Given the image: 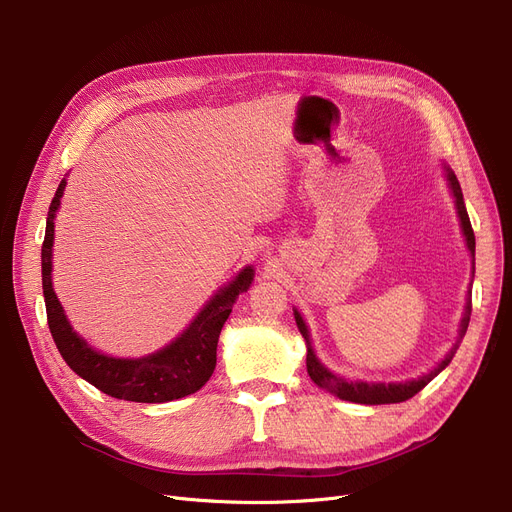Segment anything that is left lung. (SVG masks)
<instances>
[{"label":"left lung","instance_id":"obj_1","mask_svg":"<svg viewBox=\"0 0 512 512\" xmlns=\"http://www.w3.org/2000/svg\"><path fill=\"white\" fill-rule=\"evenodd\" d=\"M442 170H444V178L448 182L450 195L454 197V207H456V215H459L461 222V232L465 236V245L467 251L471 253V261H473V272H471V286H473V274H475V234L469 222L467 215V207H465V199H463V191L461 184L456 180L452 168L442 161ZM471 286L467 290V301H465V309H463V317L459 324V338L452 344L450 353L432 369L429 373L419 375V378L413 380H405V382H365V380H346L342 378L340 373H334L332 369H328L321 359L317 357L313 342H311V334H309V326L305 324L303 315L299 313L297 307H292L294 311V319H297V328L305 338L307 344V373L309 378L319 386L324 388L326 392L338 396L340 400H348V402H357V405H392V402H402L409 400L411 396H415L419 390H423L429 382H432L440 371H444L448 367V363L452 361L456 348H459L467 328H469V319H471Z\"/></svg>","mask_w":512,"mask_h":512}]
</instances>
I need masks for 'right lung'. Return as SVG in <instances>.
<instances>
[{
  "label": "right lung",
  "mask_w": 512,
  "mask_h": 512,
  "mask_svg": "<svg viewBox=\"0 0 512 512\" xmlns=\"http://www.w3.org/2000/svg\"><path fill=\"white\" fill-rule=\"evenodd\" d=\"M64 188L66 178H62L56 197L51 199L47 211L45 240L41 249V276L49 332L68 367L103 394L130 402H151V405L155 402L157 405V402L178 400L201 390L215 369V351H218L220 332L232 313L238 294L247 292L253 284V265H245L228 284L215 290L213 297L199 309L186 330H182L164 348L137 359L105 355L93 348L78 332H74L51 282L53 236H56L53 234L56 232L53 220H56V213L60 209Z\"/></svg>",
  "instance_id": "right-lung-1"
}]
</instances>
